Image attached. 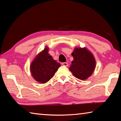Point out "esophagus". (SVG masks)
<instances>
[{
	"mask_svg": "<svg viewBox=\"0 0 121 121\" xmlns=\"http://www.w3.org/2000/svg\"><path fill=\"white\" fill-rule=\"evenodd\" d=\"M62 65L64 66H68V63H66V62H63V63H62Z\"/></svg>",
	"mask_w": 121,
	"mask_h": 121,
	"instance_id": "1",
	"label": "esophagus"
}]
</instances>
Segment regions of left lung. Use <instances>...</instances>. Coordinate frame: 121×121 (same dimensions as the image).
Listing matches in <instances>:
<instances>
[{
  "label": "left lung",
  "instance_id": "8db88e82",
  "mask_svg": "<svg viewBox=\"0 0 121 121\" xmlns=\"http://www.w3.org/2000/svg\"><path fill=\"white\" fill-rule=\"evenodd\" d=\"M72 56L74 60L69 70L76 78L85 80L91 75L96 68L93 55L86 48L76 47Z\"/></svg>",
  "mask_w": 121,
  "mask_h": 121
}]
</instances>
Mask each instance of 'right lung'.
<instances>
[{
    "instance_id": "right-lung-1",
    "label": "right lung",
    "mask_w": 121,
    "mask_h": 121,
    "mask_svg": "<svg viewBox=\"0 0 121 121\" xmlns=\"http://www.w3.org/2000/svg\"><path fill=\"white\" fill-rule=\"evenodd\" d=\"M49 48L38 53L30 64V71L33 78L38 82L45 84L55 75L60 66V64L53 60L48 53Z\"/></svg>"
}]
</instances>
